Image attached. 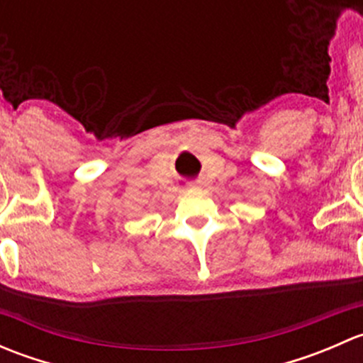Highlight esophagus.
<instances>
[{
  "instance_id": "obj_1",
  "label": "esophagus",
  "mask_w": 363,
  "mask_h": 363,
  "mask_svg": "<svg viewBox=\"0 0 363 363\" xmlns=\"http://www.w3.org/2000/svg\"><path fill=\"white\" fill-rule=\"evenodd\" d=\"M203 182L202 181H193V182H189V188H200V186H202Z\"/></svg>"
}]
</instances>
